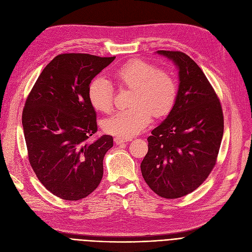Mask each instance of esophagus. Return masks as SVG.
I'll return each instance as SVG.
<instances>
[{
  "label": "esophagus",
  "instance_id": "34e87169",
  "mask_svg": "<svg viewBox=\"0 0 252 252\" xmlns=\"http://www.w3.org/2000/svg\"><path fill=\"white\" fill-rule=\"evenodd\" d=\"M127 139H124V138H120V137H116L114 138V142L116 144H124L126 142H127Z\"/></svg>",
  "mask_w": 252,
  "mask_h": 252
}]
</instances>
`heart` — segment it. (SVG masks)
<instances>
[{"mask_svg": "<svg viewBox=\"0 0 252 252\" xmlns=\"http://www.w3.org/2000/svg\"><path fill=\"white\" fill-rule=\"evenodd\" d=\"M113 80L120 89L132 90L127 109L114 112L102 122L106 133L120 138H132L151 122L152 114L160 117L170 112L176 102L177 81L172 72L156 63L134 60L117 69ZM89 99L100 112H109L114 105V90L108 80L97 77L89 86Z\"/></svg>", "mask_w": 252, "mask_h": 252, "instance_id": "heart-1", "label": "heart"}]
</instances>
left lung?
Listing matches in <instances>:
<instances>
[{
    "mask_svg": "<svg viewBox=\"0 0 252 252\" xmlns=\"http://www.w3.org/2000/svg\"><path fill=\"white\" fill-rule=\"evenodd\" d=\"M179 68V90L171 112L147 138L141 172L165 199L198 189L216 165L223 135L220 97L196 63L182 51L158 50Z\"/></svg>",
    "mask_w": 252,
    "mask_h": 252,
    "instance_id": "obj_1",
    "label": "left lung"
}]
</instances>
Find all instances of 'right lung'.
Listing matches in <instances>:
<instances>
[{
    "label": "right lung",
    "instance_id": "right-lung-1",
    "mask_svg": "<svg viewBox=\"0 0 252 252\" xmlns=\"http://www.w3.org/2000/svg\"><path fill=\"white\" fill-rule=\"evenodd\" d=\"M114 59L59 54L26 100L23 126L31 167L45 189L63 200L86 198L103 178V159L113 138L89 140L97 129L89 86Z\"/></svg>",
    "mask_w": 252,
    "mask_h": 252
}]
</instances>
